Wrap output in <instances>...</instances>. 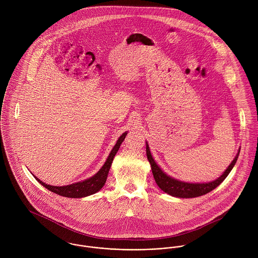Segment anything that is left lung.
Masks as SVG:
<instances>
[{
    "label": "left lung",
    "instance_id": "8db88e82",
    "mask_svg": "<svg viewBox=\"0 0 258 258\" xmlns=\"http://www.w3.org/2000/svg\"><path fill=\"white\" fill-rule=\"evenodd\" d=\"M239 151H240V149L238 150L236 156L234 157L232 162L229 164V166L226 168V170L217 180L209 182V183H188V182L180 181L178 179H175V178L167 175L155 162V160L150 152L149 145L146 142L148 161L151 165V169H152V173H153L155 182L157 183L158 186L166 194L171 195L172 197L182 198V199H190V198H197V197L204 196V195L212 191L213 189H215L218 185H220L224 181V179L228 176V174L230 173L232 168L234 167V165L237 161L238 155H239Z\"/></svg>",
    "mask_w": 258,
    "mask_h": 258
}]
</instances>
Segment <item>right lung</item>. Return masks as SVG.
<instances>
[{
	"instance_id": "add662e5",
	"label": "right lung",
	"mask_w": 258,
	"mask_h": 258,
	"mask_svg": "<svg viewBox=\"0 0 258 258\" xmlns=\"http://www.w3.org/2000/svg\"><path fill=\"white\" fill-rule=\"evenodd\" d=\"M128 132H124L117 140L116 144L114 145V147L112 148L109 156L107 157L104 165L100 168V170L92 177L81 181V182H77L72 184H68V185H61V186H56V185H50V184H45L42 181H40L39 179H37L36 176H34L36 178L37 182L40 184H42L44 187H46L47 189H49L50 191L57 194L59 196L66 197V198H73V199H77V198H85L87 196L93 195L97 191H99L102 186L105 184L109 170H110L111 164L113 162V159L116 155V153L118 152L120 145L122 144V142L124 141L126 135Z\"/></svg>"
}]
</instances>
